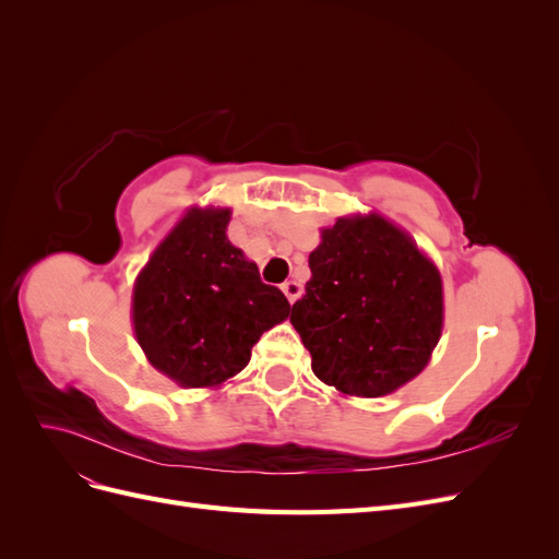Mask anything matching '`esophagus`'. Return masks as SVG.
<instances>
[{"instance_id":"obj_1","label":"esophagus","mask_w":559,"mask_h":559,"mask_svg":"<svg viewBox=\"0 0 559 559\" xmlns=\"http://www.w3.org/2000/svg\"><path fill=\"white\" fill-rule=\"evenodd\" d=\"M282 292H284L286 298H289V302H296L300 298V294H302V286L298 282L289 280V282L282 284Z\"/></svg>"}]
</instances>
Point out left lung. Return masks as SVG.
Returning a JSON list of instances; mask_svg holds the SVG:
<instances>
[{
    "instance_id": "8db88e82",
    "label": "left lung",
    "mask_w": 559,
    "mask_h": 559,
    "mask_svg": "<svg viewBox=\"0 0 559 559\" xmlns=\"http://www.w3.org/2000/svg\"><path fill=\"white\" fill-rule=\"evenodd\" d=\"M292 324L314 376L349 396H384L427 366L443 329L436 265L386 218H337L310 253Z\"/></svg>"
}]
</instances>
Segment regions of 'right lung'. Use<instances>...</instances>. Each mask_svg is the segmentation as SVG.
<instances>
[{
    "mask_svg": "<svg viewBox=\"0 0 559 559\" xmlns=\"http://www.w3.org/2000/svg\"><path fill=\"white\" fill-rule=\"evenodd\" d=\"M230 210H191L140 273L134 335L148 361L183 386L238 376L263 331L289 317V300L261 282L257 263L226 238Z\"/></svg>",
    "mask_w": 559,
    "mask_h": 559,
    "instance_id": "obj_1",
    "label": "right lung"
}]
</instances>
